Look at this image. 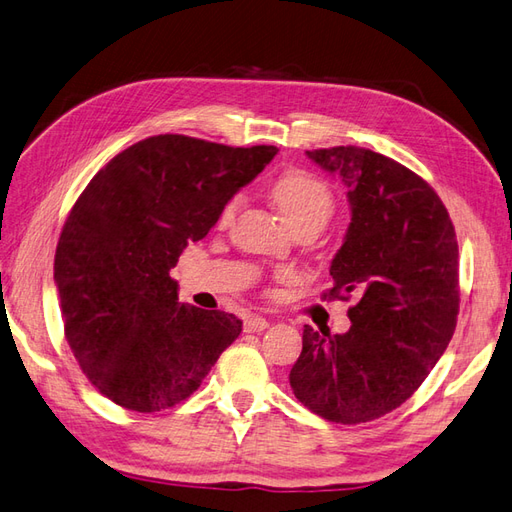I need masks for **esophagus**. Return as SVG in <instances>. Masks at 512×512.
<instances>
[{
	"label": "esophagus",
	"instance_id": "34e87169",
	"mask_svg": "<svg viewBox=\"0 0 512 512\" xmlns=\"http://www.w3.org/2000/svg\"><path fill=\"white\" fill-rule=\"evenodd\" d=\"M267 326H269V321L260 315H249L243 323L245 332H263Z\"/></svg>",
	"mask_w": 512,
	"mask_h": 512
}]
</instances>
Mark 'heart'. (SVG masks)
<instances>
[{
	"label": "heart",
	"instance_id": "obj_1",
	"mask_svg": "<svg viewBox=\"0 0 512 512\" xmlns=\"http://www.w3.org/2000/svg\"><path fill=\"white\" fill-rule=\"evenodd\" d=\"M271 199L291 228L304 226V223H315L323 228L334 213V193L328 182L304 169L284 171L271 186ZM239 206V197L228 199L219 213V226H228Z\"/></svg>",
	"mask_w": 512,
	"mask_h": 512
}]
</instances>
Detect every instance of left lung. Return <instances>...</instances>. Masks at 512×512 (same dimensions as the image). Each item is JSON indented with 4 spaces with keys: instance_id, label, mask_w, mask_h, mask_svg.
<instances>
[{
    "instance_id": "obj_1",
    "label": "left lung",
    "mask_w": 512,
    "mask_h": 512,
    "mask_svg": "<svg viewBox=\"0 0 512 512\" xmlns=\"http://www.w3.org/2000/svg\"><path fill=\"white\" fill-rule=\"evenodd\" d=\"M306 156L347 189L352 221L330 263L328 295L358 302L343 334L304 326L289 382L315 415L363 423L404 404L452 341L456 232L432 186L400 162L356 145Z\"/></svg>"
}]
</instances>
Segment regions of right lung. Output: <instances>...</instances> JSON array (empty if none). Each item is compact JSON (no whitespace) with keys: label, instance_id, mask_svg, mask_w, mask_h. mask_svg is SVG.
Segmentation results:
<instances>
[{"label":"right lung","instance_id":"right-lung-1","mask_svg":"<svg viewBox=\"0 0 512 512\" xmlns=\"http://www.w3.org/2000/svg\"><path fill=\"white\" fill-rule=\"evenodd\" d=\"M276 154L158 134L86 186L62 228L54 282L71 352L108 400L139 413L176 406L241 334L230 313L180 304L169 271Z\"/></svg>","mask_w":512,"mask_h":512}]
</instances>
